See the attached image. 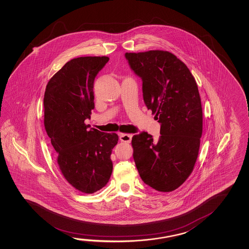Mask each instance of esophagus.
Instances as JSON below:
<instances>
[{"label":"esophagus","instance_id":"34e87169","mask_svg":"<svg viewBox=\"0 0 249 249\" xmlns=\"http://www.w3.org/2000/svg\"><path fill=\"white\" fill-rule=\"evenodd\" d=\"M131 140H132V135H126V134L120 135V141L123 142L130 143Z\"/></svg>","mask_w":249,"mask_h":249}]
</instances>
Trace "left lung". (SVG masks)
<instances>
[{
  "label": "left lung",
  "mask_w": 249,
  "mask_h": 249,
  "mask_svg": "<svg viewBox=\"0 0 249 249\" xmlns=\"http://www.w3.org/2000/svg\"><path fill=\"white\" fill-rule=\"evenodd\" d=\"M142 80L143 100L160 123L159 139L147 132L132 138L141 178L160 192L179 188L191 175L202 135V107L196 79L185 63L163 50L126 53Z\"/></svg>",
  "instance_id": "obj_1"
}]
</instances>
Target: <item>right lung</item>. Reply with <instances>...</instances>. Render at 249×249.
<instances>
[{
	"label": "right lung",
	"instance_id": "right-lung-1",
	"mask_svg": "<svg viewBox=\"0 0 249 249\" xmlns=\"http://www.w3.org/2000/svg\"><path fill=\"white\" fill-rule=\"evenodd\" d=\"M107 56L74 58L53 74L44 94V126L66 180L78 191L93 194L106 186L113 171L110 155L118 135L88 129L94 108V78Z\"/></svg>",
	"mask_w": 249,
	"mask_h": 249
}]
</instances>
